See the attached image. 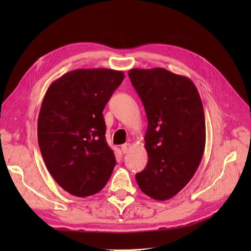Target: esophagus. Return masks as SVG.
Returning <instances> with one entry per match:
<instances>
[{
    "label": "esophagus",
    "mask_w": 251,
    "mask_h": 251,
    "mask_svg": "<svg viewBox=\"0 0 251 251\" xmlns=\"http://www.w3.org/2000/svg\"><path fill=\"white\" fill-rule=\"evenodd\" d=\"M121 149H122L123 153H127V152L129 151V150L131 149V144H130L129 142H126V143H124L123 146L121 147Z\"/></svg>",
    "instance_id": "1"
}]
</instances>
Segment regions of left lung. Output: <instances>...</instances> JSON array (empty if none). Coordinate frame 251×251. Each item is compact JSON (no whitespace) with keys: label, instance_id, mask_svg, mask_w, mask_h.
<instances>
[{"label":"left lung","instance_id":"1","mask_svg":"<svg viewBox=\"0 0 251 251\" xmlns=\"http://www.w3.org/2000/svg\"><path fill=\"white\" fill-rule=\"evenodd\" d=\"M144 105L149 162L136 174L140 190L155 201L172 199L187 185L205 148V119L199 90L186 76L164 68L131 69Z\"/></svg>","mask_w":251,"mask_h":251}]
</instances>
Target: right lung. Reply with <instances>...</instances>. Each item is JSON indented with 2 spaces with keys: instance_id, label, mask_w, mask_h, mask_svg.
Masks as SVG:
<instances>
[{
  "instance_id": "right-lung-1",
  "label": "right lung",
  "mask_w": 251,
  "mask_h": 251,
  "mask_svg": "<svg viewBox=\"0 0 251 251\" xmlns=\"http://www.w3.org/2000/svg\"><path fill=\"white\" fill-rule=\"evenodd\" d=\"M124 79L123 71L76 69L52 82L37 120V139L50 174L67 192L94 195L116 165L105 141L102 111Z\"/></svg>"
}]
</instances>
